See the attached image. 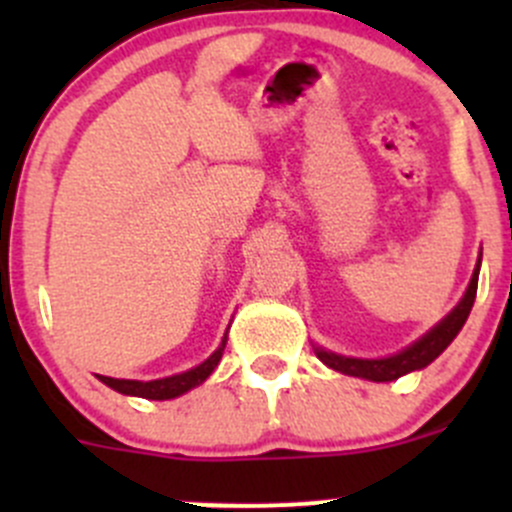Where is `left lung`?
Instances as JSON below:
<instances>
[{
    "label": "left lung",
    "instance_id": "1",
    "mask_svg": "<svg viewBox=\"0 0 512 512\" xmlns=\"http://www.w3.org/2000/svg\"><path fill=\"white\" fill-rule=\"evenodd\" d=\"M478 272H480V257L478 265L473 270L471 282H468L466 294L461 297V302L441 319L433 329H428L421 339H416L414 344H409L401 352L391 356H381V359H356V356H342L327 352L322 347H314V354L319 356L322 364H327L329 369L339 371V374L347 376H359L366 381H394L399 376L411 374V371L423 369V366L431 364L433 359L443 354V349L456 339V334L461 332L463 324H466L468 314H471L473 302H476V289H478Z\"/></svg>",
    "mask_w": 512,
    "mask_h": 512
}]
</instances>
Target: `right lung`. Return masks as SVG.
<instances>
[{
    "label": "right lung",
    "mask_w": 512,
    "mask_h": 512,
    "mask_svg": "<svg viewBox=\"0 0 512 512\" xmlns=\"http://www.w3.org/2000/svg\"><path fill=\"white\" fill-rule=\"evenodd\" d=\"M230 329V327H227ZM225 344H227V332L220 342V347L215 349L203 364L193 366V369L183 371V374H173V376H165V379H153V381H136V379H113V376H98V381H103L106 386H111L113 391L118 394H126V396H138V399H151V401H168L175 399V396H183L188 394L190 389L203 384L210 374L215 371V366L220 364L225 352Z\"/></svg>",
    "instance_id": "obj_1"
}]
</instances>
